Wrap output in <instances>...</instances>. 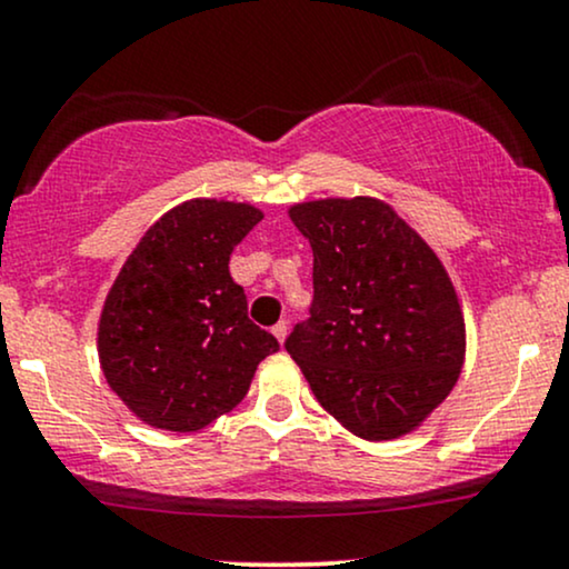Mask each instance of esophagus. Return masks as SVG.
<instances>
[{"label": "esophagus", "instance_id": "1", "mask_svg": "<svg viewBox=\"0 0 569 569\" xmlns=\"http://www.w3.org/2000/svg\"><path fill=\"white\" fill-rule=\"evenodd\" d=\"M272 335L278 337V342H280V345H283L286 335H289V323H286V321H278L276 326H272Z\"/></svg>", "mask_w": 569, "mask_h": 569}]
</instances>
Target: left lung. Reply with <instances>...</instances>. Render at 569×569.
<instances>
[{"instance_id": "obj_1", "label": "left lung", "mask_w": 569, "mask_h": 569, "mask_svg": "<svg viewBox=\"0 0 569 569\" xmlns=\"http://www.w3.org/2000/svg\"><path fill=\"white\" fill-rule=\"evenodd\" d=\"M289 217L312 248V305L286 350L350 433H409L462 369L466 323L452 280L382 200L299 202Z\"/></svg>"}]
</instances>
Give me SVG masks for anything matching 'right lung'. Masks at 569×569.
Masks as SVG:
<instances>
[{"instance_id":"1","label":"right lung","mask_w":569,"mask_h":569,"mask_svg":"<svg viewBox=\"0 0 569 569\" xmlns=\"http://www.w3.org/2000/svg\"><path fill=\"white\" fill-rule=\"evenodd\" d=\"M262 211L189 200L149 227L98 323L109 388L149 426L192 433L243 401L259 361L280 350L248 318L230 253Z\"/></svg>"}]
</instances>
